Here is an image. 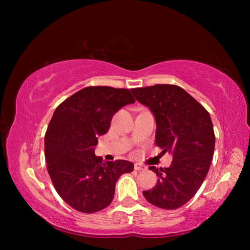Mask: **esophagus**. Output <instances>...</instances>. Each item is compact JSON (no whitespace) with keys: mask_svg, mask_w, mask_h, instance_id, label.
Segmentation results:
<instances>
[{"mask_svg":"<svg viewBox=\"0 0 250 250\" xmlns=\"http://www.w3.org/2000/svg\"><path fill=\"white\" fill-rule=\"evenodd\" d=\"M134 170H137V171H146V167L141 166V164H138L137 163V164H134Z\"/></svg>","mask_w":250,"mask_h":250,"instance_id":"esophagus-1","label":"esophagus"}]
</instances>
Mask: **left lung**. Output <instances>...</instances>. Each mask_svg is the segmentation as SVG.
<instances>
[{
	"label": "left lung",
	"mask_w": 250,
	"mask_h": 250,
	"mask_svg": "<svg viewBox=\"0 0 250 250\" xmlns=\"http://www.w3.org/2000/svg\"><path fill=\"white\" fill-rule=\"evenodd\" d=\"M131 91L155 117V145L162 153L173 154L168 167H149L159 180L153 188L143 191V195L160 208L176 209L195 195L208 173L215 147L210 116L175 84H154Z\"/></svg>",
	"instance_id": "1"
}]
</instances>
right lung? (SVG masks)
<instances>
[{
	"label": "right lung",
	"mask_w": 250,
	"mask_h": 250,
	"mask_svg": "<svg viewBox=\"0 0 250 250\" xmlns=\"http://www.w3.org/2000/svg\"><path fill=\"white\" fill-rule=\"evenodd\" d=\"M134 101L129 89L91 86L55 110L45 133V160L55 189L76 210L90 214L105 208L120 175L133 171L129 161L104 162L95 155V146L113 115Z\"/></svg>",
	"instance_id": "obj_1"
}]
</instances>
